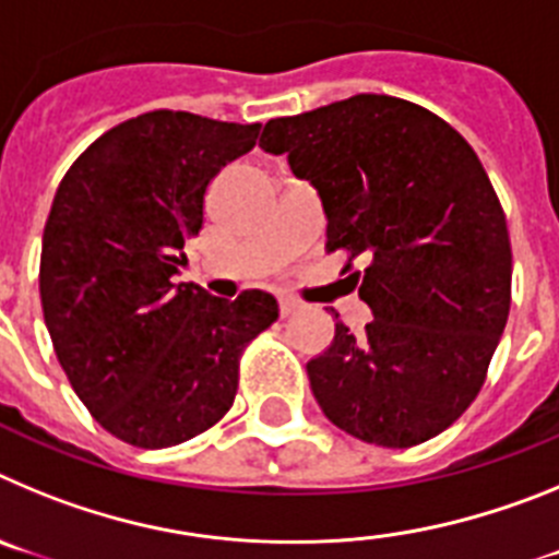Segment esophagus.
<instances>
[{"label":"esophagus","instance_id":"34e87169","mask_svg":"<svg viewBox=\"0 0 559 559\" xmlns=\"http://www.w3.org/2000/svg\"><path fill=\"white\" fill-rule=\"evenodd\" d=\"M299 308H302L299 302H294V299H288V296H280V316H290Z\"/></svg>","mask_w":559,"mask_h":559}]
</instances>
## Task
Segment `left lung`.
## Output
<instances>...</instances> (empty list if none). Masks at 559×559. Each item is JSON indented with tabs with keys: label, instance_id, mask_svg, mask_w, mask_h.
Returning a JSON list of instances; mask_svg holds the SVG:
<instances>
[{
	"label": "left lung",
	"instance_id": "8db88e82",
	"mask_svg": "<svg viewBox=\"0 0 559 559\" xmlns=\"http://www.w3.org/2000/svg\"><path fill=\"white\" fill-rule=\"evenodd\" d=\"M260 147L288 153L296 179L316 187L328 251L364 260L349 276L372 310L367 333L338 322L308 360L324 417L383 448L442 433L484 386L510 316V231L476 151L389 95L269 120Z\"/></svg>",
	"mask_w": 559,
	"mask_h": 559
}]
</instances>
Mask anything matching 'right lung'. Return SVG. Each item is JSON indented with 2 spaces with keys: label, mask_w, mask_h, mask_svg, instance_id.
Returning <instances> with one entry per match:
<instances>
[{
  "label": "right lung",
  "mask_w": 559,
  "mask_h": 559,
  "mask_svg": "<svg viewBox=\"0 0 559 559\" xmlns=\"http://www.w3.org/2000/svg\"><path fill=\"white\" fill-rule=\"evenodd\" d=\"M257 133V122L140 114L92 142L52 199L44 322L83 406L128 445L170 448L215 426L235 403L246 344L280 316L263 290L226 302L176 285L206 187Z\"/></svg>",
  "instance_id": "add662e5"
}]
</instances>
